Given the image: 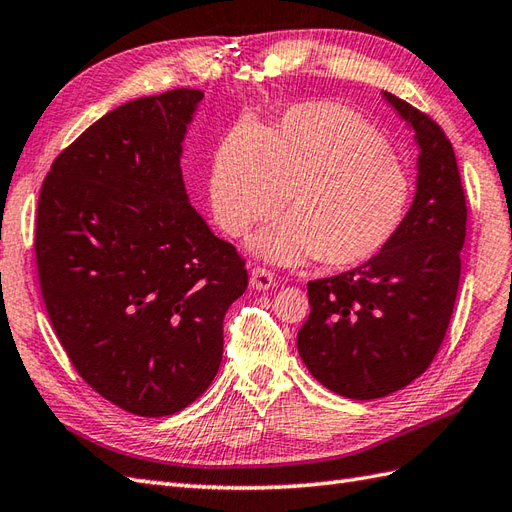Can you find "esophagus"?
<instances>
[{
	"label": "esophagus",
	"instance_id": "obj_1",
	"mask_svg": "<svg viewBox=\"0 0 512 512\" xmlns=\"http://www.w3.org/2000/svg\"><path fill=\"white\" fill-rule=\"evenodd\" d=\"M275 277H272V272H268L266 268H251V285L255 290H270L275 288Z\"/></svg>",
	"mask_w": 512,
	"mask_h": 512
}]
</instances>
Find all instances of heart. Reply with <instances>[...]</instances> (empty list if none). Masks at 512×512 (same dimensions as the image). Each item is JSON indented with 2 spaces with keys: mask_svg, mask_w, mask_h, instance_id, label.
I'll return each instance as SVG.
<instances>
[{
  "mask_svg": "<svg viewBox=\"0 0 512 512\" xmlns=\"http://www.w3.org/2000/svg\"><path fill=\"white\" fill-rule=\"evenodd\" d=\"M412 194L386 139L331 102L294 106L272 130L240 124L216 152L209 181L213 216L233 237L277 216L288 198L292 216L253 240L259 257L288 266L373 259L401 231Z\"/></svg>",
  "mask_w": 512,
  "mask_h": 512,
  "instance_id": "b5f03b06",
  "label": "heart"
}]
</instances>
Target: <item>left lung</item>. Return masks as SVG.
I'll return each mask as SVG.
<instances>
[{"label": "left lung", "mask_w": 512, "mask_h": 512, "mask_svg": "<svg viewBox=\"0 0 512 512\" xmlns=\"http://www.w3.org/2000/svg\"><path fill=\"white\" fill-rule=\"evenodd\" d=\"M382 95L419 146L408 218L373 259L307 283L312 312L296 336L307 371L360 401L401 390L432 364L454 312L467 235L465 192L443 128L397 95Z\"/></svg>", "instance_id": "left-lung-1"}]
</instances>
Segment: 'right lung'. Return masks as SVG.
<instances>
[{
	"label": "right lung",
	"mask_w": 512,
	"mask_h": 512,
	"mask_svg": "<svg viewBox=\"0 0 512 512\" xmlns=\"http://www.w3.org/2000/svg\"><path fill=\"white\" fill-rule=\"evenodd\" d=\"M205 93L130 100L58 154L37 209L47 316L85 382L137 417L196 401L222 362L244 259L189 205L181 157Z\"/></svg>",
	"instance_id": "right-lung-1"
}]
</instances>
